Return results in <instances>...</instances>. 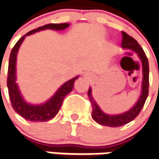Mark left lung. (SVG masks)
I'll return each mask as SVG.
<instances>
[{
    "label": "left lung",
    "instance_id": "obj_1",
    "mask_svg": "<svg viewBox=\"0 0 159 159\" xmlns=\"http://www.w3.org/2000/svg\"><path fill=\"white\" fill-rule=\"evenodd\" d=\"M123 48L130 49L137 53L139 57L141 58L142 62V71H143V82H142V91L140 99L135 104L134 107L119 115H107L104 113L100 107H98L97 102L94 101L93 97H91V89L89 88L88 91V97L91 101L92 106V119L98 124L102 125L108 126V127H119V126L125 125L128 124L133 119H135L138 116L139 113L144 106L145 102L147 100L148 96V89H149V64L147 56L145 54L144 51L139 45V43L133 38L129 36L128 34L122 31V42H121ZM123 59V58H122ZM122 62V60H121Z\"/></svg>",
    "mask_w": 159,
    "mask_h": 159
}]
</instances>
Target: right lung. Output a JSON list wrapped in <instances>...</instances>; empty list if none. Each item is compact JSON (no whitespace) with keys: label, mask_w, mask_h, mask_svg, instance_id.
<instances>
[{"label":"right lung","mask_w":159,"mask_h":159,"mask_svg":"<svg viewBox=\"0 0 159 159\" xmlns=\"http://www.w3.org/2000/svg\"><path fill=\"white\" fill-rule=\"evenodd\" d=\"M68 26H69V24H67V23L59 24H48L40 26L35 30L28 32L25 35L21 37L11 50L10 58H9L7 80L8 94H9L10 101H11V107H13L15 112L19 114L21 117H23L24 119L34 121V122H46V121H48L50 119L54 118L57 115V113H58L59 109L61 108L64 97L69 92H71V91L73 90L74 83L78 79V76L68 80V82H66L65 84H62V86L59 88L58 91H57V93L46 103L43 104V105H39V106H32V105L26 103L23 100V98L19 93L18 85L16 83V77H15L17 52H18L21 43L23 42V40L26 35H30V34L34 33L36 31L46 30V29L62 30L68 28Z\"/></svg>","instance_id":"add662e5"}]
</instances>
